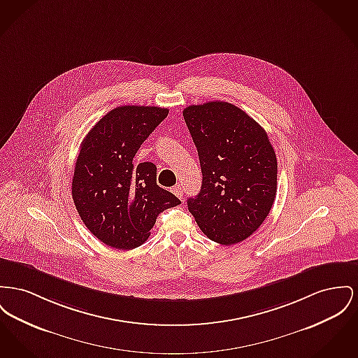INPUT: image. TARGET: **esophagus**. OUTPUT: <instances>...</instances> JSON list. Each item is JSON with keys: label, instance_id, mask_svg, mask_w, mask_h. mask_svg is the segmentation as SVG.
<instances>
[{"label": "esophagus", "instance_id": "esophagus-1", "mask_svg": "<svg viewBox=\"0 0 358 358\" xmlns=\"http://www.w3.org/2000/svg\"><path fill=\"white\" fill-rule=\"evenodd\" d=\"M173 190V193L178 197V199H182V194H184V189H182V187L178 184V185H176V187H173L171 188Z\"/></svg>", "mask_w": 358, "mask_h": 358}]
</instances>
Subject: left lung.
I'll return each instance as SVG.
<instances>
[{
	"mask_svg": "<svg viewBox=\"0 0 358 358\" xmlns=\"http://www.w3.org/2000/svg\"><path fill=\"white\" fill-rule=\"evenodd\" d=\"M203 173L188 210L210 241L224 246L249 238L264 223L277 192V159L266 131L224 101L182 112Z\"/></svg>",
	"mask_w": 358,
	"mask_h": 358,
	"instance_id": "1",
	"label": "left lung"
}]
</instances>
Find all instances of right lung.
Segmentation results:
<instances>
[{
	"instance_id": "1",
	"label": "right lung",
	"mask_w": 358,
	"mask_h": 358,
	"mask_svg": "<svg viewBox=\"0 0 358 358\" xmlns=\"http://www.w3.org/2000/svg\"><path fill=\"white\" fill-rule=\"evenodd\" d=\"M168 113L159 106H117L96 123L81 143L71 184L73 200L89 231L110 248L132 250L143 245L157 216L181 204L171 192L157 185L152 162H132Z\"/></svg>"
}]
</instances>
